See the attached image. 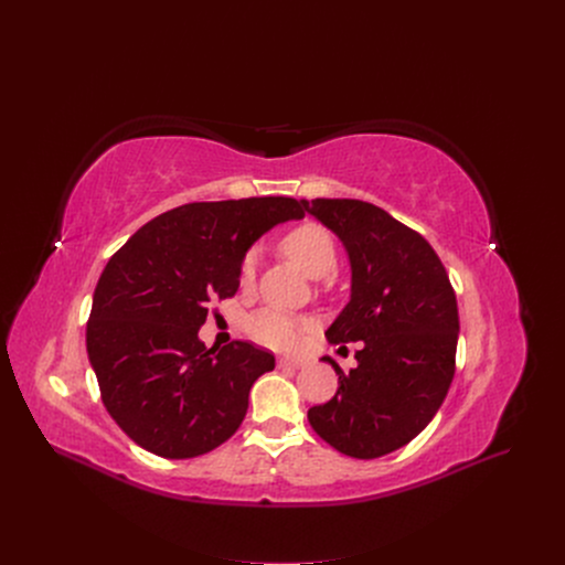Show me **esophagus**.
I'll use <instances>...</instances> for the list:
<instances>
[{"mask_svg":"<svg viewBox=\"0 0 565 565\" xmlns=\"http://www.w3.org/2000/svg\"><path fill=\"white\" fill-rule=\"evenodd\" d=\"M277 366H279V369H292V371H295V369H301L303 362H299V360H288V358H279V360H277Z\"/></svg>","mask_w":565,"mask_h":565,"instance_id":"34e87169","label":"esophagus"}]
</instances>
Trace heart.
Returning a JSON list of instances; mask_svg holds the SVG:
<instances>
[{"instance_id": "obj_1", "label": "heart", "mask_w": 565, "mask_h": 565, "mask_svg": "<svg viewBox=\"0 0 565 565\" xmlns=\"http://www.w3.org/2000/svg\"><path fill=\"white\" fill-rule=\"evenodd\" d=\"M279 250L310 279H324L338 266L335 241L319 223H301L286 232L279 241ZM255 273L257 255L248 253L238 264V286L250 288L255 284ZM248 331L268 349L292 351L299 344L306 324L279 308H264L250 317Z\"/></svg>"}]
</instances>
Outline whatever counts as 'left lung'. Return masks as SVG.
<instances>
[{"mask_svg": "<svg viewBox=\"0 0 565 565\" xmlns=\"http://www.w3.org/2000/svg\"><path fill=\"white\" fill-rule=\"evenodd\" d=\"M301 205L340 236L351 262V301L327 340L362 342L349 373L321 358L340 386L308 409V423L347 456L380 458L412 443L443 405L456 371V295L427 238L382 207L355 199Z\"/></svg>", "mask_w": 565, "mask_h": 565, "instance_id": "obj_1", "label": "left lung"}]
</instances>
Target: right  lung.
<instances>
[{"label":"right lung","mask_w":565,"mask_h":565,"mask_svg":"<svg viewBox=\"0 0 565 565\" xmlns=\"http://www.w3.org/2000/svg\"><path fill=\"white\" fill-rule=\"evenodd\" d=\"M288 196L188 203L145 223L105 266L87 353L109 416L142 449L194 458L225 443L248 393L275 369L250 342L199 340L212 299L234 297L238 264L273 225L301 218Z\"/></svg>","instance_id":"right-lung-1"}]
</instances>
